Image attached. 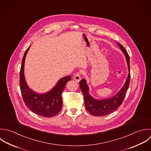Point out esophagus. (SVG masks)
<instances>
[{
  "instance_id": "34e87169",
  "label": "esophagus",
  "mask_w": 151,
  "mask_h": 151,
  "mask_svg": "<svg viewBox=\"0 0 151 151\" xmlns=\"http://www.w3.org/2000/svg\"><path fill=\"white\" fill-rule=\"evenodd\" d=\"M73 78L75 81H76L78 82H79L81 81V74L79 72H77L76 74H75Z\"/></svg>"
}]
</instances>
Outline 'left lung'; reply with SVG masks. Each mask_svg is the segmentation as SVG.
<instances>
[{
    "label": "left lung",
    "mask_w": 151,
    "mask_h": 151,
    "mask_svg": "<svg viewBox=\"0 0 151 151\" xmlns=\"http://www.w3.org/2000/svg\"><path fill=\"white\" fill-rule=\"evenodd\" d=\"M118 44L125 55L129 73L124 86L115 96L109 99H95L89 94V88L86 81L82 79L79 82V86L83 94L85 108L91 114L96 116H106L116 110L123 102L129 85L131 78L129 56L124 46L119 43H118Z\"/></svg>",
    "instance_id": "left-lung-1"
}]
</instances>
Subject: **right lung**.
Segmentation results:
<instances>
[{
	"mask_svg": "<svg viewBox=\"0 0 151 151\" xmlns=\"http://www.w3.org/2000/svg\"><path fill=\"white\" fill-rule=\"evenodd\" d=\"M30 47L25 51L20 70V88L26 106L33 113L39 116L50 118L56 115L62 107V93L66 84L71 80V76L61 78L56 86L49 92L39 94L32 91L27 85L24 76L25 57Z\"/></svg>",
	"mask_w": 151,
	"mask_h": 151,
	"instance_id": "1",
	"label": "right lung"
}]
</instances>
